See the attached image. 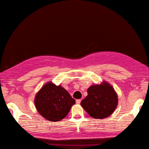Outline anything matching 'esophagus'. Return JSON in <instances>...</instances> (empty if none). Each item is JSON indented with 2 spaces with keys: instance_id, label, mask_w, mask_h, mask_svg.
<instances>
[{
  "instance_id": "34e87169",
  "label": "esophagus",
  "mask_w": 149,
  "mask_h": 149,
  "mask_svg": "<svg viewBox=\"0 0 149 149\" xmlns=\"http://www.w3.org/2000/svg\"><path fill=\"white\" fill-rule=\"evenodd\" d=\"M81 100H80V99L76 100V104H79L81 103Z\"/></svg>"
}]
</instances>
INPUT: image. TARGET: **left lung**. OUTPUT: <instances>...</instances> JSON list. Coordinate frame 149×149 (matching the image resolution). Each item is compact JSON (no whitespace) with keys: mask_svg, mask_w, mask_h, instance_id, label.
<instances>
[{"mask_svg":"<svg viewBox=\"0 0 149 149\" xmlns=\"http://www.w3.org/2000/svg\"><path fill=\"white\" fill-rule=\"evenodd\" d=\"M87 92L88 95L81 101V106L92 118L104 119L115 111L118 103V95L107 81L91 85Z\"/></svg>","mask_w":149,"mask_h":149,"instance_id":"1","label":"left lung"}]
</instances>
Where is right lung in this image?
Instances as JSON below:
<instances>
[{
	"label": "right lung",
	"instance_id": "add662e5",
	"mask_svg": "<svg viewBox=\"0 0 149 149\" xmlns=\"http://www.w3.org/2000/svg\"><path fill=\"white\" fill-rule=\"evenodd\" d=\"M75 100L61 85L46 83L36 93L34 105L37 111L50 122H59L68 115Z\"/></svg>",
	"mask_w": 149,
	"mask_h": 149
}]
</instances>
